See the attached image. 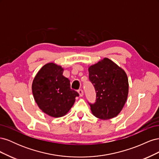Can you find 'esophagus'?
Listing matches in <instances>:
<instances>
[{
    "instance_id": "34e87169",
    "label": "esophagus",
    "mask_w": 159,
    "mask_h": 159,
    "mask_svg": "<svg viewBox=\"0 0 159 159\" xmlns=\"http://www.w3.org/2000/svg\"><path fill=\"white\" fill-rule=\"evenodd\" d=\"M78 93H79L80 97H82V96L84 95V91H83L82 89H79V90L78 91Z\"/></svg>"
}]
</instances>
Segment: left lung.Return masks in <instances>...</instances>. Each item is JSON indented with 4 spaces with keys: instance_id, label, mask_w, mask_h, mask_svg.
Returning <instances> with one entry per match:
<instances>
[{
    "instance_id": "1",
    "label": "left lung",
    "mask_w": 159,
    "mask_h": 159,
    "mask_svg": "<svg viewBox=\"0 0 159 159\" xmlns=\"http://www.w3.org/2000/svg\"><path fill=\"white\" fill-rule=\"evenodd\" d=\"M88 71L89 80L96 92L95 102L89 103L91 112L101 119L116 117L127 99L129 83L126 73L106 57L91 66Z\"/></svg>"
}]
</instances>
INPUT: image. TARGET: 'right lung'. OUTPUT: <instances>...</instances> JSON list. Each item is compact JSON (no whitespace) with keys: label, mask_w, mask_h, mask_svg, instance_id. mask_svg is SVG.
I'll return each instance as SVG.
<instances>
[{"label":"right lung","mask_w":159,"mask_h":159,"mask_svg":"<svg viewBox=\"0 0 159 159\" xmlns=\"http://www.w3.org/2000/svg\"><path fill=\"white\" fill-rule=\"evenodd\" d=\"M64 69L54 63L44 65L33 80L32 93L43 112L60 117L73 106L79 93L70 88V80L63 75Z\"/></svg>","instance_id":"obj_1"}]
</instances>
